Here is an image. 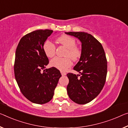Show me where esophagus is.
Segmentation results:
<instances>
[{"mask_svg": "<svg viewBox=\"0 0 128 128\" xmlns=\"http://www.w3.org/2000/svg\"><path fill=\"white\" fill-rule=\"evenodd\" d=\"M60 73H61L62 76H66V72H62V71H61V72H60Z\"/></svg>", "mask_w": 128, "mask_h": 128, "instance_id": "esophagus-1", "label": "esophagus"}]
</instances>
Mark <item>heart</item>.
<instances>
[{"label": "heart", "instance_id": "heart-1", "mask_svg": "<svg viewBox=\"0 0 128 128\" xmlns=\"http://www.w3.org/2000/svg\"><path fill=\"white\" fill-rule=\"evenodd\" d=\"M57 41L67 48L65 54L66 57H55L51 60L50 65L61 71H64L72 64V60L68 56L73 60H76L80 58L82 52L79 47L76 46V39L69 35H62L58 38ZM43 50L48 57L52 58L56 54V48L52 41L46 40L43 44Z\"/></svg>", "mask_w": 128, "mask_h": 128}]
</instances>
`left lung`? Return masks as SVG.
<instances>
[{"mask_svg": "<svg viewBox=\"0 0 128 128\" xmlns=\"http://www.w3.org/2000/svg\"><path fill=\"white\" fill-rule=\"evenodd\" d=\"M82 43L81 56L73 69L80 74L68 73V97L76 104H86L94 100L102 90L107 75V60L103 47L91 34L84 32H65Z\"/></svg>", "mask_w": 128, "mask_h": 128, "instance_id": "left-lung-1", "label": "left lung"}]
</instances>
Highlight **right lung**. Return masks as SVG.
Here are the masks:
<instances>
[{"mask_svg":"<svg viewBox=\"0 0 128 128\" xmlns=\"http://www.w3.org/2000/svg\"><path fill=\"white\" fill-rule=\"evenodd\" d=\"M52 32L38 30L25 35L15 52V80L23 95L35 104H44L52 99L62 76L60 70L54 67L41 72L49 63L43 44Z\"/></svg>","mask_w":128,"mask_h":128,"instance_id":"1","label":"right lung"}]
</instances>
